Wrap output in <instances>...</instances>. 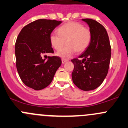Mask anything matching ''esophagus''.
<instances>
[{"mask_svg": "<svg viewBox=\"0 0 128 128\" xmlns=\"http://www.w3.org/2000/svg\"><path fill=\"white\" fill-rule=\"evenodd\" d=\"M68 59H62V64H64V63L66 62H68Z\"/></svg>", "mask_w": 128, "mask_h": 128, "instance_id": "34e87169", "label": "esophagus"}]
</instances>
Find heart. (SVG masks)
<instances>
[{"label":"heart","instance_id":"heart-1","mask_svg":"<svg viewBox=\"0 0 128 128\" xmlns=\"http://www.w3.org/2000/svg\"><path fill=\"white\" fill-rule=\"evenodd\" d=\"M58 34L51 33L49 40L52 46L59 50L68 44L66 48L57 53L61 58H68L76 52H82L87 49L91 39V33L88 28L76 22H70L60 26L58 29Z\"/></svg>","mask_w":128,"mask_h":128}]
</instances>
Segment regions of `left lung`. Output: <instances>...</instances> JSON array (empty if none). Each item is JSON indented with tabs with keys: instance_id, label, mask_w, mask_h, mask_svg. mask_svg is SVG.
I'll return each instance as SVG.
<instances>
[{
	"instance_id": "8db88e82",
	"label": "left lung",
	"mask_w": 128,
	"mask_h": 128,
	"mask_svg": "<svg viewBox=\"0 0 128 128\" xmlns=\"http://www.w3.org/2000/svg\"><path fill=\"white\" fill-rule=\"evenodd\" d=\"M89 27L91 39L89 46L79 57L71 60L74 84L83 90H94L102 83L108 72L111 48L107 31L103 26L91 18H82Z\"/></svg>"
}]
</instances>
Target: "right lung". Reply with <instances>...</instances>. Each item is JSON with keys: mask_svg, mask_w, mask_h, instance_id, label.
I'll list each match as a JSON object with an SVG mask.
<instances>
[{"mask_svg": "<svg viewBox=\"0 0 128 128\" xmlns=\"http://www.w3.org/2000/svg\"><path fill=\"white\" fill-rule=\"evenodd\" d=\"M61 22L38 19L20 32L15 45L16 67L22 81L28 88L37 90L46 88L61 65L59 57H48L47 60L42 59L44 54L54 52L49 36Z\"/></svg>", "mask_w": 128, "mask_h": 128, "instance_id": "1", "label": "right lung"}]
</instances>
